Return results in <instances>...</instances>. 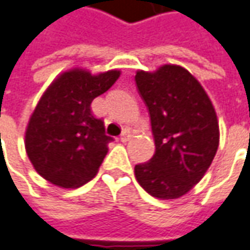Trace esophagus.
Here are the masks:
<instances>
[{
    "label": "esophagus",
    "mask_w": 250,
    "mask_h": 250,
    "mask_svg": "<svg viewBox=\"0 0 250 250\" xmlns=\"http://www.w3.org/2000/svg\"><path fill=\"white\" fill-rule=\"evenodd\" d=\"M130 138H131V134H130L128 131H125V133L122 134V137H120V141H122V143H127V141H130Z\"/></svg>",
    "instance_id": "obj_1"
}]
</instances>
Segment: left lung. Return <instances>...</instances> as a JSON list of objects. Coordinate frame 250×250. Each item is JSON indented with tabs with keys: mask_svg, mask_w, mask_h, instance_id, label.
Segmentation results:
<instances>
[{
	"mask_svg": "<svg viewBox=\"0 0 250 250\" xmlns=\"http://www.w3.org/2000/svg\"><path fill=\"white\" fill-rule=\"evenodd\" d=\"M136 82L155 138V154L136 165V179L157 199H179L203 179L217 154L215 109L200 82L182 65L138 70Z\"/></svg>",
	"mask_w": 250,
	"mask_h": 250,
	"instance_id": "8db88e82",
	"label": "left lung"
}]
</instances>
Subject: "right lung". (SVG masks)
Segmentation results:
<instances>
[{"instance_id":"add662e5","label":"right lung","mask_w":250,"mask_h":250,"mask_svg":"<svg viewBox=\"0 0 250 250\" xmlns=\"http://www.w3.org/2000/svg\"><path fill=\"white\" fill-rule=\"evenodd\" d=\"M119 70L92 74L75 67L59 74L43 92L25 130V149L39 175L74 189L95 178L112 138L91 110L95 98L120 77Z\"/></svg>"}]
</instances>
